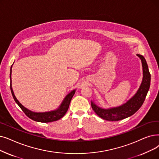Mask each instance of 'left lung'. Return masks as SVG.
I'll return each mask as SVG.
<instances>
[{"mask_svg":"<svg viewBox=\"0 0 159 159\" xmlns=\"http://www.w3.org/2000/svg\"><path fill=\"white\" fill-rule=\"evenodd\" d=\"M142 61L143 69V79L141 85L135 95L125 104L118 107L108 109L102 108L91 101L93 111L100 118L107 121H119L134 114L142 107L149 91L151 82V75L146 59L140 54H137Z\"/></svg>","mask_w":159,"mask_h":159,"instance_id":"left-lung-1","label":"left lung"}]
</instances>
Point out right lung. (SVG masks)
I'll return each instance as SVG.
<instances>
[{
    "instance_id": "add662e5",
    "label": "right lung",
    "mask_w": 159,
    "mask_h": 159,
    "mask_svg": "<svg viewBox=\"0 0 159 159\" xmlns=\"http://www.w3.org/2000/svg\"><path fill=\"white\" fill-rule=\"evenodd\" d=\"M11 67L10 69V89L11 92L12 94V96L13 99H14L16 102L19 105V107L21 108L23 112L29 117V118L31 120L38 121V122H42V123H48V122H52L54 121H57L60 119H61L62 117L66 114L67 112L69 106H70L71 100L73 98L75 93V89H73L70 93L66 95V98H64L62 102L61 103L60 106L55 110H52L51 112H34L31 111V110L27 109L24 106H23L19 101L17 99L16 96L13 93V91L12 89L11 86Z\"/></svg>"
}]
</instances>
